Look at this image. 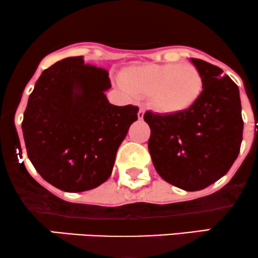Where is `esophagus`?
<instances>
[{"label": "esophagus", "mask_w": 258, "mask_h": 258, "mask_svg": "<svg viewBox=\"0 0 258 258\" xmlns=\"http://www.w3.org/2000/svg\"><path fill=\"white\" fill-rule=\"evenodd\" d=\"M144 114H145V108H144V107H140V109H139V112H138V118H139V119H143Z\"/></svg>", "instance_id": "esophagus-1"}]
</instances>
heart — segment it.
<instances>
[{"label": "heart", "instance_id": "b5f03b06", "mask_svg": "<svg viewBox=\"0 0 258 258\" xmlns=\"http://www.w3.org/2000/svg\"><path fill=\"white\" fill-rule=\"evenodd\" d=\"M120 85L135 96H150L164 114H176L195 105L204 90V79L191 63H146L130 66L120 73Z\"/></svg>", "mask_w": 258, "mask_h": 258}]
</instances>
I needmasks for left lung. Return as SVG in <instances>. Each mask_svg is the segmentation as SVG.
Returning a JSON list of instances; mask_svg holds the SVG:
<instances>
[{
  "label": "left lung",
  "instance_id": "1",
  "mask_svg": "<svg viewBox=\"0 0 258 258\" xmlns=\"http://www.w3.org/2000/svg\"><path fill=\"white\" fill-rule=\"evenodd\" d=\"M204 79L198 102L176 114L146 112L149 150L158 174L185 191H198L233 166L242 141L239 88L219 67L190 58Z\"/></svg>",
  "mask_w": 258,
  "mask_h": 258
}]
</instances>
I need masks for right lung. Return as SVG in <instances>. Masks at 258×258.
I'll use <instances>...</instances> for the list:
<instances>
[{
	"label": "right lung",
	"instance_id": "obj_1",
	"mask_svg": "<svg viewBox=\"0 0 258 258\" xmlns=\"http://www.w3.org/2000/svg\"><path fill=\"white\" fill-rule=\"evenodd\" d=\"M108 73L68 57L45 69L34 86L22 129L28 157L47 183L82 192L105 183L137 106H114Z\"/></svg>",
	"mask_w": 258,
	"mask_h": 258
}]
</instances>
